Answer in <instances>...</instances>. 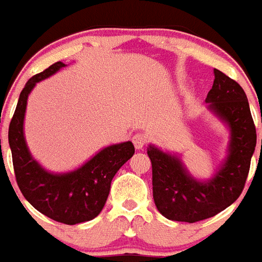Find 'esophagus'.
<instances>
[{"mask_svg": "<svg viewBox=\"0 0 262 262\" xmlns=\"http://www.w3.org/2000/svg\"><path fill=\"white\" fill-rule=\"evenodd\" d=\"M133 143L134 146H135V148L141 150V148H143L144 146H146V143H147V137H146L144 134H135L133 137Z\"/></svg>", "mask_w": 262, "mask_h": 262, "instance_id": "obj_1", "label": "esophagus"}]
</instances>
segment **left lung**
<instances>
[{"mask_svg": "<svg viewBox=\"0 0 262 262\" xmlns=\"http://www.w3.org/2000/svg\"><path fill=\"white\" fill-rule=\"evenodd\" d=\"M214 74V85L206 101L230 128L229 154L216 173L207 181H199L179 157L151 144L147 148L154 203L170 221L194 223L215 216L239 198L248 179L257 141L248 97L234 79L216 69Z\"/></svg>", "mask_w": 262, "mask_h": 262, "instance_id": "obj_1", "label": "left lung"}]
</instances>
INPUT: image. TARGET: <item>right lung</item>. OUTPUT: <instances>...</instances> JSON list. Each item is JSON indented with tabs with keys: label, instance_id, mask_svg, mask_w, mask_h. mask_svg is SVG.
Here are the masks:
<instances>
[{
	"label": "right lung",
	"instance_id": "right-lung-1",
	"mask_svg": "<svg viewBox=\"0 0 262 262\" xmlns=\"http://www.w3.org/2000/svg\"><path fill=\"white\" fill-rule=\"evenodd\" d=\"M64 66L62 62H56L28 79L10 120L8 139L16 181L24 198L46 216L64 225H77L92 221L101 212L110 194L111 181L134 156L135 147L129 141L104 147L82 166L68 173L46 170L31 156L24 138L28 96L37 82Z\"/></svg>",
	"mask_w": 262,
	"mask_h": 262
}]
</instances>
